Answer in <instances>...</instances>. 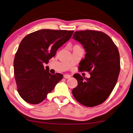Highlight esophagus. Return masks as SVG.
Returning a JSON list of instances; mask_svg holds the SVG:
<instances>
[{
  "label": "esophagus",
  "mask_w": 133,
  "mask_h": 133,
  "mask_svg": "<svg viewBox=\"0 0 133 133\" xmlns=\"http://www.w3.org/2000/svg\"><path fill=\"white\" fill-rule=\"evenodd\" d=\"M71 77V75H69V74L64 75V77L65 78H69Z\"/></svg>",
  "instance_id": "obj_1"
}]
</instances>
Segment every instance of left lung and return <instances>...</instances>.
I'll return each mask as SVG.
<instances>
[{
  "instance_id": "8db88e82",
  "label": "left lung",
  "mask_w": 133,
  "mask_h": 133,
  "mask_svg": "<svg viewBox=\"0 0 133 133\" xmlns=\"http://www.w3.org/2000/svg\"><path fill=\"white\" fill-rule=\"evenodd\" d=\"M73 38L86 52L79 64V71L89 72L90 77L75 74L78 85L72 94L84 106H97L106 101L116 84L120 71L119 51L111 38L101 31H77Z\"/></svg>"
}]
</instances>
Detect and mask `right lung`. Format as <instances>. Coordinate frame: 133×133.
Wrapping results in <instances>:
<instances>
[{
  "instance_id": "right-lung-1",
  "label": "right lung",
  "mask_w": 133,
  "mask_h": 133,
  "mask_svg": "<svg viewBox=\"0 0 133 133\" xmlns=\"http://www.w3.org/2000/svg\"><path fill=\"white\" fill-rule=\"evenodd\" d=\"M73 30L42 29L26 36L20 43L14 61L17 91L22 99L38 104L46 99L63 75H51L43 64L72 36Z\"/></svg>"
}]
</instances>
